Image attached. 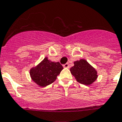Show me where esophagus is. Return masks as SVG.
Masks as SVG:
<instances>
[{
  "label": "esophagus",
  "instance_id": "1",
  "mask_svg": "<svg viewBox=\"0 0 122 122\" xmlns=\"http://www.w3.org/2000/svg\"><path fill=\"white\" fill-rule=\"evenodd\" d=\"M63 67H65V68H69V65L68 63H66V64H64L63 65Z\"/></svg>",
  "mask_w": 122,
  "mask_h": 122
}]
</instances>
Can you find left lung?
<instances>
[{"label":"left lung","mask_w":122,"mask_h":122,"mask_svg":"<svg viewBox=\"0 0 122 122\" xmlns=\"http://www.w3.org/2000/svg\"><path fill=\"white\" fill-rule=\"evenodd\" d=\"M74 64L70 71L78 82L89 85L96 80L97 72L86 60H80L75 61Z\"/></svg>","instance_id":"8db88e82"}]
</instances>
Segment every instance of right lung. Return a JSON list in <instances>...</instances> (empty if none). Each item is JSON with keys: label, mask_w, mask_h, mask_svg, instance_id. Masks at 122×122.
Masks as SVG:
<instances>
[{"label": "right lung", "mask_w": 122, "mask_h": 122, "mask_svg": "<svg viewBox=\"0 0 122 122\" xmlns=\"http://www.w3.org/2000/svg\"><path fill=\"white\" fill-rule=\"evenodd\" d=\"M62 69L59 62H52L45 58L39 65L30 70V75L34 82L44 87L54 82Z\"/></svg>", "instance_id": "right-lung-1"}]
</instances>
